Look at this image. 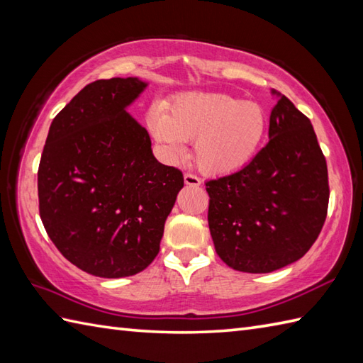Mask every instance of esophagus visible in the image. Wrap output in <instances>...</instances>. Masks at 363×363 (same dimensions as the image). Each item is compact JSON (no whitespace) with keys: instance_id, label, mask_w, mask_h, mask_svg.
I'll use <instances>...</instances> for the list:
<instances>
[{"instance_id":"obj_1","label":"esophagus","mask_w":363,"mask_h":363,"mask_svg":"<svg viewBox=\"0 0 363 363\" xmlns=\"http://www.w3.org/2000/svg\"><path fill=\"white\" fill-rule=\"evenodd\" d=\"M184 182H186L187 186H190V187H198L199 184H201V179H199V177L195 176V174L186 173V174H184Z\"/></svg>"}]
</instances>
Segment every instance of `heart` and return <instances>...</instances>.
<instances>
[{
  "label": "heart",
  "instance_id": "heart-1",
  "mask_svg": "<svg viewBox=\"0 0 363 363\" xmlns=\"http://www.w3.org/2000/svg\"><path fill=\"white\" fill-rule=\"evenodd\" d=\"M150 128L172 157L195 140V160L204 173L225 174L243 168L256 156L267 134V113L259 103L228 94L191 91L174 98L168 112L154 106Z\"/></svg>",
  "mask_w": 363,
  "mask_h": 363
}]
</instances>
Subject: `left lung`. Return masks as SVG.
<instances>
[{
    "mask_svg": "<svg viewBox=\"0 0 363 363\" xmlns=\"http://www.w3.org/2000/svg\"><path fill=\"white\" fill-rule=\"evenodd\" d=\"M268 143L238 172L207 181L215 251L243 273H272L299 260L325 225L326 159L311 120L279 91Z\"/></svg>",
    "mask_w": 363,
    "mask_h": 363,
    "instance_id": "8db88e82",
    "label": "left lung"
}]
</instances>
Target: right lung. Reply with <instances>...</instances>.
Instances as JSON below:
<instances>
[{
  "label": "right lung",
  "mask_w": 363,
  "mask_h": 363,
  "mask_svg": "<svg viewBox=\"0 0 363 363\" xmlns=\"http://www.w3.org/2000/svg\"><path fill=\"white\" fill-rule=\"evenodd\" d=\"M148 84L99 79L54 117L37 173L38 211L62 256L98 277L143 272L184 187L179 169L154 157L151 138L126 112Z\"/></svg>",
  "instance_id": "right-lung-1"
}]
</instances>
